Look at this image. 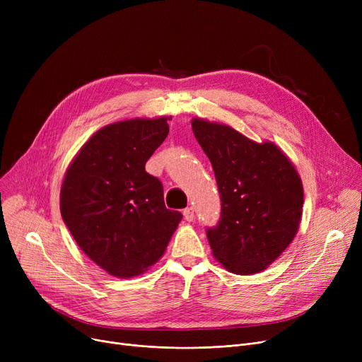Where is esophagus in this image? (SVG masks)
Instances as JSON below:
<instances>
[{
	"mask_svg": "<svg viewBox=\"0 0 362 362\" xmlns=\"http://www.w3.org/2000/svg\"><path fill=\"white\" fill-rule=\"evenodd\" d=\"M183 216H185V220L186 221H194L195 220V213H194V208H185V211H183Z\"/></svg>",
	"mask_w": 362,
	"mask_h": 362,
	"instance_id": "1",
	"label": "esophagus"
}]
</instances>
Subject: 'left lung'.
<instances>
[{"mask_svg": "<svg viewBox=\"0 0 362 362\" xmlns=\"http://www.w3.org/2000/svg\"><path fill=\"white\" fill-rule=\"evenodd\" d=\"M194 135L210 158L221 217L206 230L213 255L235 274H255L281 255L298 233L303 187L288 156L233 127L192 119Z\"/></svg>", "mask_w": 362, "mask_h": 362, "instance_id": "left-lung-1", "label": "left lung"}]
</instances>
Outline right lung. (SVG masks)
Returning <instances> with one entry per match:
<instances>
[{"instance_id": "add662e5", "label": "right lung", "mask_w": 362, "mask_h": 362, "mask_svg": "<svg viewBox=\"0 0 362 362\" xmlns=\"http://www.w3.org/2000/svg\"><path fill=\"white\" fill-rule=\"evenodd\" d=\"M167 120L132 119L95 132L66 170L60 211L79 248L110 276L145 273L182 220L167 210L145 164L168 135Z\"/></svg>"}]
</instances>
